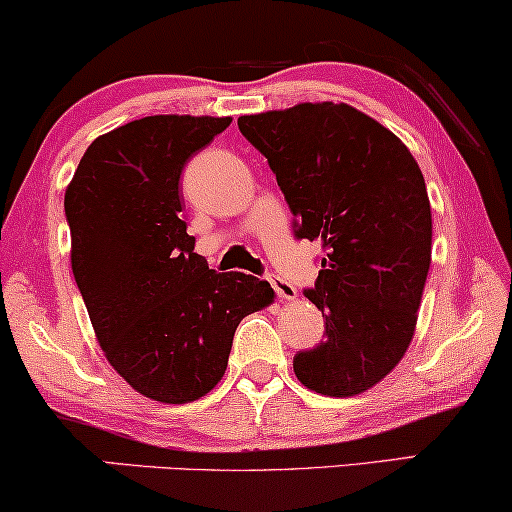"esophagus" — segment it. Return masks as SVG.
<instances>
[{
    "label": "esophagus",
    "instance_id": "esophagus-1",
    "mask_svg": "<svg viewBox=\"0 0 512 512\" xmlns=\"http://www.w3.org/2000/svg\"><path fill=\"white\" fill-rule=\"evenodd\" d=\"M268 280H270V285H273L275 294L280 296V299H296V287L292 285V282L282 280L280 275H270Z\"/></svg>",
    "mask_w": 512,
    "mask_h": 512
}]
</instances>
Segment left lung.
Segmentation results:
<instances>
[{"mask_svg": "<svg viewBox=\"0 0 512 512\" xmlns=\"http://www.w3.org/2000/svg\"><path fill=\"white\" fill-rule=\"evenodd\" d=\"M294 213L296 239L323 244L315 287L325 339L294 356L304 387L353 396L406 353L432 261L425 178L406 144L349 104L239 116Z\"/></svg>", "mask_w": 512, "mask_h": 512, "instance_id": "8db88e82", "label": "left lung"}]
</instances>
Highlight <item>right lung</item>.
Returning a JSON list of instances; mask_svg holds the SVG:
<instances>
[{
    "mask_svg": "<svg viewBox=\"0 0 512 512\" xmlns=\"http://www.w3.org/2000/svg\"><path fill=\"white\" fill-rule=\"evenodd\" d=\"M230 123L147 116L121 125L87 147L63 199L99 346L132 389L161 403L216 387L237 325L275 299L266 280L208 270L182 218V170Z\"/></svg>",
    "mask_w": 512,
    "mask_h": 512,
    "instance_id": "obj_1",
    "label": "right lung"
}]
</instances>
